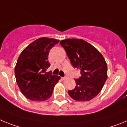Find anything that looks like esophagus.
Wrapping results in <instances>:
<instances>
[{"mask_svg": "<svg viewBox=\"0 0 127 127\" xmlns=\"http://www.w3.org/2000/svg\"><path fill=\"white\" fill-rule=\"evenodd\" d=\"M65 79H66V77H61V79L62 80H64Z\"/></svg>", "mask_w": 127, "mask_h": 127, "instance_id": "obj_1", "label": "esophagus"}]
</instances>
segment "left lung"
<instances>
[{"label":"left lung","mask_w":127,"mask_h":127,"mask_svg":"<svg viewBox=\"0 0 127 127\" xmlns=\"http://www.w3.org/2000/svg\"><path fill=\"white\" fill-rule=\"evenodd\" d=\"M71 65L79 68L81 76L75 79V88L68 91L77 101H89L101 91L107 79V66L103 56L83 39H66L60 41Z\"/></svg>","instance_id":"obj_1"}]
</instances>
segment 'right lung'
Listing matches in <instances>:
<instances>
[{
  "instance_id": "add662e5",
  "label": "right lung",
  "mask_w": 127,
  "mask_h": 127,
  "mask_svg": "<svg viewBox=\"0 0 127 127\" xmlns=\"http://www.w3.org/2000/svg\"><path fill=\"white\" fill-rule=\"evenodd\" d=\"M59 42V39L41 37L20 55L15 68V77L21 92L29 100L45 101L52 95L61 77L46 71L50 66L48 61L50 50Z\"/></svg>"
}]
</instances>
